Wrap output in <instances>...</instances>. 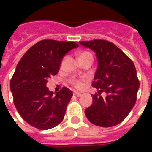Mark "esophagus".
Wrapping results in <instances>:
<instances>
[{
	"label": "esophagus",
	"mask_w": 152,
	"mask_h": 152,
	"mask_svg": "<svg viewBox=\"0 0 152 152\" xmlns=\"http://www.w3.org/2000/svg\"><path fill=\"white\" fill-rule=\"evenodd\" d=\"M74 95L76 96V97H80V96L82 95V94L81 93H79V92H74V94H73Z\"/></svg>",
	"instance_id": "1"
}]
</instances>
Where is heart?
Wrapping results in <instances>:
<instances>
[{
	"mask_svg": "<svg viewBox=\"0 0 152 152\" xmlns=\"http://www.w3.org/2000/svg\"><path fill=\"white\" fill-rule=\"evenodd\" d=\"M88 53H83L80 54V56H81V55H84V54H88ZM71 83H72V85H73V86H75V87H76V88H80V87L82 86V83H81V81L77 80H71Z\"/></svg>",
	"mask_w": 152,
	"mask_h": 152,
	"instance_id": "obj_1",
	"label": "heart"
}]
</instances>
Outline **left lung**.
<instances>
[{
  "label": "left lung",
  "mask_w": 152,
  "mask_h": 152,
  "mask_svg": "<svg viewBox=\"0 0 152 152\" xmlns=\"http://www.w3.org/2000/svg\"><path fill=\"white\" fill-rule=\"evenodd\" d=\"M79 43L92 50L98 60L92 86L99 94L92 96V104L85 111L86 117L98 126H115L124 121L137 100L139 81L135 66L122 50L107 40ZM102 92L107 94L105 98L100 95Z\"/></svg>",
  "instance_id": "8db88e82"
}]
</instances>
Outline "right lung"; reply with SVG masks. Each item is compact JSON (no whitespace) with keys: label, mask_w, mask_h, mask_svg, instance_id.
I'll return each mask as SVG.
<instances>
[{"label":"right lung","mask_w":152,"mask_h":152,"mask_svg":"<svg viewBox=\"0 0 152 152\" xmlns=\"http://www.w3.org/2000/svg\"><path fill=\"white\" fill-rule=\"evenodd\" d=\"M79 46L73 41L40 40L22 57L10 80L14 103L22 118L38 129L55 127L64 118L72 92L50 91L47 80L59 71L66 53Z\"/></svg>","instance_id":"add662e5"}]
</instances>
